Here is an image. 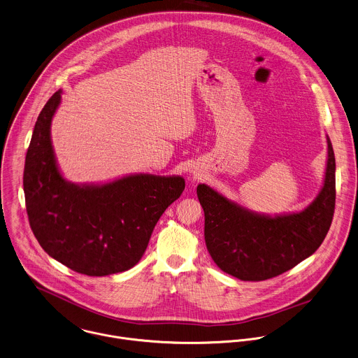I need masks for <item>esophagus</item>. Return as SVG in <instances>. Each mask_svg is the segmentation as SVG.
Returning <instances> with one entry per match:
<instances>
[{"label":"esophagus","mask_w":358,"mask_h":358,"mask_svg":"<svg viewBox=\"0 0 358 358\" xmlns=\"http://www.w3.org/2000/svg\"><path fill=\"white\" fill-rule=\"evenodd\" d=\"M194 176H196V174H195V171H194Z\"/></svg>","instance_id":"34e87169"}]
</instances>
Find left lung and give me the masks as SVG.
<instances>
[{"mask_svg": "<svg viewBox=\"0 0 358 358\" xmlns=\"http://www.w3.org/2000/svg\"><path fill=\"white\" fill-rule=\"evenodd\" d=\"M196 192L205 212L206 246L215 264L242 281L278 277L311 256L329 231L336 199L332 143L328 138L324 187L301 213L255 215L205 184Z\"/></svg>", "mask_w": 358, "mask_h": 358, "instance_id": "left-lung-1", "label": "left lung"}]
</instances>
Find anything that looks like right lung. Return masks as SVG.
<instances>
[{
  "instance_id": "1",
  "label": "right lung",
  "mask_w": 358,
  "mask_h": 358,
  "mask_svg": "<svg viewBox=\"0 0 358 358\" xmlns=\"http://www.w3.org/2000/svg\"><path fill=\"white\" fill-rule=\"evenodd\" d=\"M57 91L37 117L23 171L26 212L41 248L73 271L103 277L134 267L164 210L185 188L182 177L138 174L105 185L65 181L51 145Z\"/></svg>"
}]
</instances>
